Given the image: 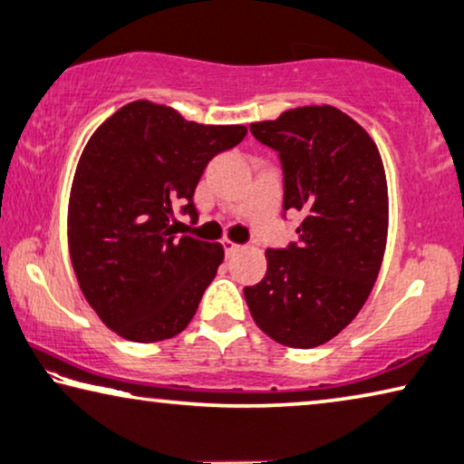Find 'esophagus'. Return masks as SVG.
<instances>
[{
	"label": "esophagus",
	"instance_id": "esophagus-1",
	"mask_svg": "<svg viewBox=\"0 0 464 464\" xmlns=\"http://www.w3.org/2000/svg\"><path fill=\"white\" fill-rule=\"evenodd\" d=\"M223 247H225V256H227V257H231V256L235 254V251H239V249H241L239 243L229 241V239H225V241H223Z\"/></svg>",
	"mask_w": 464,
	"mask_h": 464
}]
</instances>
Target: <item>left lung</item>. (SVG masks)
<instances>
[{
  "instance_id": "1",
  "label": "left lung",
  "mask_w": 464,
  "mask_h": 464,
  "mask_svg": "<svg viewBox=\"0 0 464 464\" xmlns=\"http://www.w3.org/2000/svg\"><path fill=\"white\" fill-rule=\"evenodd\" d=\"M278 153L282 208L301 210L298 241L266 249L268 270L246 286L251 317L290 348L332 340L362 309L387 246L389 198L379 149L334 106H303L249 124Z\"/></svg>"
}]
</instances>
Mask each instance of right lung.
<instances>
[{
    "instance_id": "add662e5",
    "label": "right lung",
    "mask_w": 464,
    "mask_h": 464,
    "mask_svg": "<svg viewBox=\"0 0 464 464\" xmlns=\"http://www.w3.org/2000/svg\"><path fill=\"white\" fill-rule=\"evenodd\" d=\"M246 135L241 124L190 122L137 100L85 145L69 198V254L83 296L124 340L161 342L192 321L225 251L178 237L174 208L198 218L192 198L204 168Z\"/></svg>"
}]
</instances>
